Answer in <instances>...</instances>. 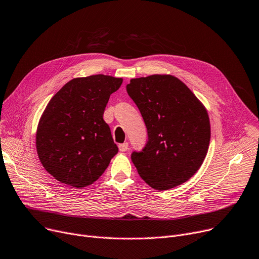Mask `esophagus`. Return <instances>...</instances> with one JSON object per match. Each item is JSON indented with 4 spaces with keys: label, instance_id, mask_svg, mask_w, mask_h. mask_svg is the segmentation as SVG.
Returning a JSON list of instances; mask_svg holds the SVG:
<instances>
[{
    "label": "esophagus",
    "instance_id": "1",
    "mask_svg": "<svg viewBox=\"0 0 259 259\" xmlns=\"http://www.w3.org/2000/svg\"><path fill=\"white\" fill-rule=\"evenodd\" d=\"M128 147H129L128 143H124V144H120V145L118 146V149H119V151L125 152V151L128 150Z\"/></svg>",
    "mask_w": 259,
    "mask_h": 259
}]
</instances>
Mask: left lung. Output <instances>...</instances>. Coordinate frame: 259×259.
Wrapping results in <instances>:
<instances>
[{
  "instance_id": "obj_1",
  "label": "left lung",
  "mask_w": 259,
  "mask_h": 259,
  "mask_svg": "<svg viewBox=\"0 0 259 259\" xmlns=\"http://www.w3.org/2000/svg\"><path fill=\"white\" fill-rule=\"evenodd\" d=\"M127 92L148 131L142 152L131 154L141 178L159 191L191 179L209 149L211 129L206 107L170 74L132 78Z\"/></svg>"
}]
</instances>
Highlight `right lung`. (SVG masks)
<instances>
[{
	"label": "right lung",
	"instance_id": "1",
	"mask_svg": "<svg viewBox=\"0 0 259 259\" xmlns=\"http://www.w3.org/2000/svg\"><path fill=\"white\" fill-rule=\"evenodd\" d=\"M121 83V77L104 74L76 77L49 101L35 146L43 167L57 181L75 188L90 186L118 152L103 114Z\"/></svg>",
	"mask_w": 259,
	"mask_h": 259
}]
</instances>
